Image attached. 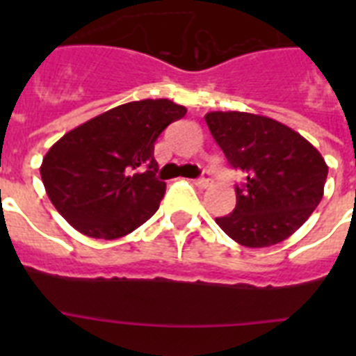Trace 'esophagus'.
<instances>
[{
	"label": "esophagus",
	"mask_w": 356,
	"mask_h": 356,
	"mask_svg": "<svg viewBox=\"0 0 356 356\" xmlns=\"http://www.w3.org/2000/svg\"><path fill=\"white\" fill-rule=\"evenodd\" d=\"M210 184H212V176H210V172H203V176L196 180V185L201 188L210 187Z\"/></svg>",
	"instance_id": "1"
}]
</instances>
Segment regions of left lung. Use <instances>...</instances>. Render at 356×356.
I'll use <instances>...</instances> for the list:
<instances>
[{
  "label": "left lung",
  "mask_w": 356,
  "mask_h": 356,
  "mask_svg": "<svg viewBox=\"0 0 356 356\" xmlns=\"http://www.w3.org/2000/svg\"><path fill=\"white\" fill-rule=\"evenodd\" d=\"M205 121L229 165L246 172L244 184L235 187V210L216 217L217 225L246 248L291 237L323 200L328 165L319 151L266 115L209 112Z\"/></svg>",
  "instance_id": "8db88e82"
}]
</instances>
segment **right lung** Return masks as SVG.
Wrapping results in <instances>:
<instances>
[{
  "label": "right lung",
  "mask_w": 356,
  "mask_h": 356,
  "mask_svg": "<svg viewBox=\"0 0 356 356\" xmlns=\"http://www.w3.org/2000/svg\"><path fill=\"white\" fill-rule=\"evenodd\" d=\"M185 114L171 99H143L67 131L40 165L53 207L87 237L114 241L131 234L159 210L165 193L155 176L156 139Z\"/></svg>",
  "instance_id": "obj_1"
}]
</instances>
